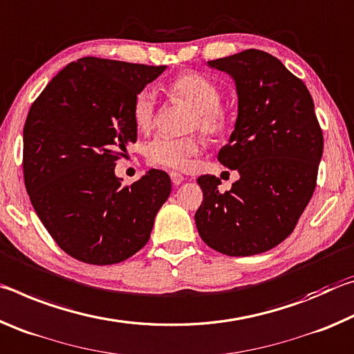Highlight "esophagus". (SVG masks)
<instances>
[{
  "label": "esophagus",
  "instance_id": "34e87169",
  "mask_svg": "<svg viewBox=\"0 0 354 354\" xmlns=\"http://www.w3.org/2000/svg\"><path fill=\"white\" fill-rule=\"evenodd\" d=\"M170 178H171V183L175 184V185L183 184V181H184V176L179 175V173H176V171H171L170 173Z\"/></svg>",
  "mask_w": 354,
  "mask_h": 354
}]
</instances>
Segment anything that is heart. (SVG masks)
<instances>
[{"label":"heart","mask_w":354,"mask_h":354,"mask_svg":"<svg viewBox=\"0 0 354 354\" xmlns=\"http://www.w3.org/2000/svg\"><path fill=\"white\" fill-rule=\"evenodd\" d=\"M171 97L181 98L194 109L192 128L201 133L218 137L227 131V115L221 111V92L206 76L198 73H184L169 84ZM133 122L139 131H148L154 122V95L151 91H142L133 101ZM198 151L195 137L156 136L148 142L145 154L154 165L165 169L181 170L187 167L189 159Z\"/></svg>","instance_id":"heart-1"}]
</instances>
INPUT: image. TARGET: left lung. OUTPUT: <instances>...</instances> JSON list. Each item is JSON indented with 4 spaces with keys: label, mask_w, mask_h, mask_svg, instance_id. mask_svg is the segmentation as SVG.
<instances>
[{
    "label": "left lung",
    "mask_w": 354,
    "mask_h": 354,
    "mask_svg": "<svg viewBox=\"0 0 354 354\" xmlns=\"http://www.w3.org/2000/svg\"><path fill=\"white\" fill-rule=\"evenodd\" d=\"M234 81L237 118L218 160L239 181L221 194L218 178L196 179L198 234L227 256H253L290 236L314 194L323 134L314 101L279 59L259 50L209 61Z\"/></svg>",
    "instance_id": "left-lung-1"
}]
</instances>
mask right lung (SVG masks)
<instances>
[{
	"label": "right lung",
	"mask_w": 354,
	"mask_h": 354,
	"mask_svg": "<svg viewBox=\"0 0 354 354\" xmlns=\"http://www.w3.org/2000/svg\"><path fill=\"white\" fill-rule=\"evenodd\" d=\"M167 65L82 57L53 77L29 109L23 171L41 223L75 259L109 266L148 242L170 176L148 170L123 187L115 160L137 140L133 101Z\"/></svg>",
	"instance_id": "obj_1"
}]
</instances>
